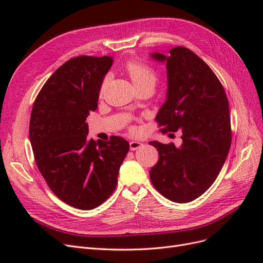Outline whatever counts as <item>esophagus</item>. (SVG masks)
<instances>
[{
  "label": "esophagus",
  "instance_id": "1",
  "mask_svg": "<svg viewBox=\"0 0 263 263\" xmlns=\"http://www.w3.org/2000/svg\"><path fill=\"white\" fill-rule=\"evenodd\" d=\"M142 146H144V144H141L140 141H136V140H134V141H130L129 142V148H130V150H137V149H139V148H141Z\"/></svg>",
  "mask_w": 263,
  "mask_h": 263
}]
</instances>
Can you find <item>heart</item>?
<instances>
[{
	"mask_svg": "<svg viewBox=\"0 0 263 263\" xmlns=\"http://www.w3.org/2000/svg\"><path fill=\"white\" fill-rule=\"evenodd\" d=\"M126 72L130 77L135 86L138 87L141 85H155L157 80V74L153 68H150L145 62L137 59L128 60L124 66ZM107 78L104 79L101 85V93L104 92Z\"/></svg>",
	"mask_w": 263,
	"mask_h": 263,
	"instance_id": "b5f03b06",
	"label": "heart"
}]
</instances>
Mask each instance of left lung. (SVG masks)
Instances as JSON below:
<instances>
[{
    "instance_id": "1",
    "label": "left lung",
    "mask_w": 263,
    "mask_h": 263,
    "mask_svg": "<svg viewBox=\"0 0 263 263\" xmlns=\"http://www.w3.org/2000/svg\"><path fill=\"white\" fill-rule=\"evenodd\" d=\"M150 57L165 62L168 77L166 100L156 121L163 133H182L180 147L149 142L159 153L150 180L168 200L187 203L209 190L225 163L232 144L228 100L208 63L185 47Z\"/></svg>"
}]
</instances>
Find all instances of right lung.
<instances>
[{"instance_id":"add662e5","label":"right lung","mask_w":263,"mask_h":263,"mask_svg":"<svg viewBox=\"0 0 263 263\" xmlns=\"http://www.w3.org/2000/svg\"><path fill=\"white\" fill-rule=\"evenodd\" d=\"M112 57L80 55L54 71L38 93L29 122L35 161L49 189L79 210L104 203L117 184L128 141L87 138L86 117L98 108L101 85Z\"/></svg>"}]
</instances>
